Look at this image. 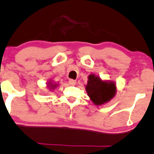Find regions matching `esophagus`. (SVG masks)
I'll list each match as a JSON object with an SVG mask.
<instances>
[{
    "label": "esophagus",
    "mask_w": 154,
    "mask_h": 154,
    "mask_svg": "<svg viewBox=\"0 0 154 154\" xmlns=\"http://www.w3.org/2000/svg\"><path fill=\"white\" fill-rule=\"evenodd\" d=\"M68 83H69L71 86H74V85L77 83V81H76V80H70L69 82H68Z\"/></svg>",
    "instance_id": "obj_1"
}]
</instances>
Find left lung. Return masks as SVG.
Listing matches in <instances>:
<instances>
[{
	"label": "left lung",
	"instance_id": "1",
	"mask_svg": "<svg viewBox=\"0 0 154 154\" xmlns=\"http://www.w3.org/2000/svg\"><path fill=\"white\" fill-rule=\"evenodd\" d=\"M86 91L91 101L97 106L109 102L117 93L116 83L110 80H103L98 76L91 74L88 76Z\"/></svg>",
	"mask_w": 154,
	"mask_h": 154
}]
</instances>
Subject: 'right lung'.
Wrapping results in <instances>:
<instances>
[{"label": "right lung", "mask_w": 154, "mask_h": 154, "mask_svg": "<svg viewBox=\"0 0 154 154\" xmlns=\"http://www.w3.org/2000/svg\"><path fill=\"white\" fill-rule=\"evenodd\" d=\"M58 86H59V83H54V82H53V80H50L49 82H47V87L50 89V90H53Z\"/></svg>", "instance_id": "obj_1"}]
</instances>
